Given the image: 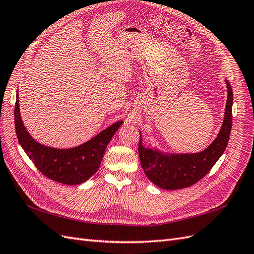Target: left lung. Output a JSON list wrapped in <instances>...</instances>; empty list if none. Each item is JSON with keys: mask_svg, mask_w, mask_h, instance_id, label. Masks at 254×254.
<instances>
[{"mask_svg": "<svg viewBox=\"0 0 254 254\" xmlns=\"http://www.w3.org/2000/svg\"><path fill=\"white\" fill-rule=\"evenodd\" d=\"M228 97L225 118L215 140L205 149L191 153L165 152L158 147H145L140 131L139 156L141 166L147 178L160 189L179 190L198 182L211 171L213 165L225 152L232 128L233 92L225 79Z\"/></svg>", "mask_w": 254, "mask_h": 254, "instance_id": "8db88e82", "label": "left lung"}]
</instances>
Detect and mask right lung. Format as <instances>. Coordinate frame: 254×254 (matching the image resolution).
<instances>
[{
  "label": "right lung",
  "mask_w": 254,
  "mask_h": 254,
  "mask_svg": "<svg viewBox=\"0 0 254 254\" xmlns=\"http://www.w3.org/2000/svg\"><path fill=\"white\" fill-rule=\"evenodd\" d=\"M122 124L123 121L115 122L91 140L72 148L45 146L36 141L23 124L17 91L14 126L21 147L38 170L45 177L59 183L77 186L91 178L98 171L107 146Z\"/></svg>",
  "instance_id": "1"
}]
</instances>
